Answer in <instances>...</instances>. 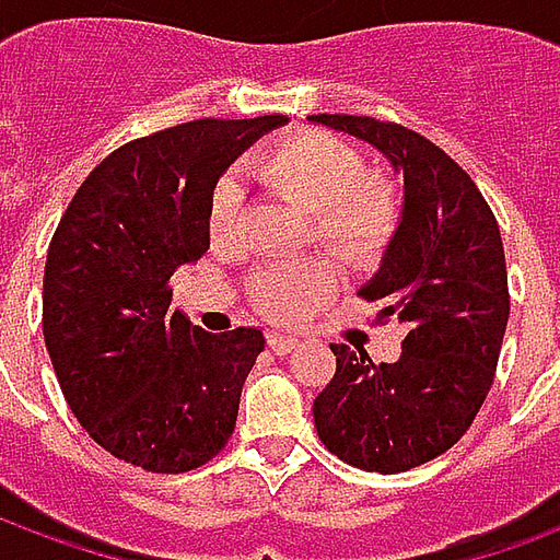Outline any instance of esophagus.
Listing matches in <instances>:
<instances>
[{
	"label": "esophagus",
	"instance_id": "esophagus-1",
	"mask_svg": "<svg viewBox=\"0 0 560 560\" xmlns=\"http://www.w3.org/2000/svg\"><path fill=\"white\" fill-rule=\"evenodd\" d=\"M267 345H269V351L284 357V353H291L300 341H296V336H288V332H269Z\"/></svg>",
	"mask_w": 560,
	"mask_h": 560
}]
</instances>
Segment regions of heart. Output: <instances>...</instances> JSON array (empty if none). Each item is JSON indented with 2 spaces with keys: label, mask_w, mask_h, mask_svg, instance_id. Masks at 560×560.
Segmentation results:
<instances>
[{
  "label": "heart",
  "mask_w": 560,
  "mask_h": 560,
  "mask_svg": "<svg viewBox=\"0 0 560 560\" xmlns=\"http://www.w3.org/2000/svg\"><path fill=\"white\" fill-rule=\"evenodd\" d=\"M257 173L264 183L308 212L312 231L353 264H369L387 252L401 221V191L387 173L365 171L363 152L327 131H296L269 147ZM245 221L243 188L221 176L207 207L209 240L231 245ZM339 291V267L324 255L260 267L248 279V296L264 317L300 320Z\"/></svg>",
  "instance_id": "obj_1"
}]
</instances>
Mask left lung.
<instances>
[{
    "instance_id": "1",
    "label": "left lung",
    "mask_w": 560,
    "mask_h": 560,
    "mask_svg": "<svg viewBox=\"0 0 560 560\" xmlns=\"http://www.w3.org/2000/svg\"><path fill=\"white\" fill-rule=\"evenodd\" d=\"M308 122L372 143L405 179L399 231L360 296L408 327L396 363L329 345L336 375L317 393L315 429L353 468L411 470L468 432L492 387L510 317L501 231L468 173L411 128L348 114Z\"/></svg>"
}]
</instances>
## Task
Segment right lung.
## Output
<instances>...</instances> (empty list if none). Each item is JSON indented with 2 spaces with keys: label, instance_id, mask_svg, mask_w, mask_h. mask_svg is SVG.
<instances>
[{
  "label": "right lung",
  "instance_id": "obj_1",
  "mask_svg": "<svg viewBox=\"0 0 560 560\" xmlns=\"http://www.w3.org/2000/svg\"><path fill=\"white\" fill-rule=\"evenodd\" d=\"M288 116L195 119L131 140L86 176L44 267V345L68 408L110 456L152 474L228 444L264 332L212 336L171 312V276L209 248L221 173Z\"/></svg>",
  "mask_w": 560,
  "mask_h": 560
}]
</instances>
